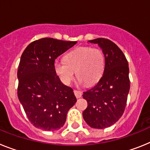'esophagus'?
Returning a JSON list of instances; mask_svg holds the SVG:
<instances>
[{"label": "esophagus", "instance_id": "esophagus-1", "mask_svg": "<svg viewBox=\"0 0 150 150\" xmlns=\"http://www.w3.org/2000/svg\"><path fill=\"white\" fill-rule=\"evenodd\" d=\"M74 93H75V97H76L77 98H80V97H81V92L80 91L75 90V91H74Z\"/></svg>", "mask_w": 150, "mask_h": 150}]
</instances>
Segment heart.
<instances>
[{
	"label": "heart",
	"instance_id": "b5f03b06",
	"mask_svg": "<svg viewBox=\"0 0 150 150\" xmlns=\"http://www.w3.org/2000/svg\"><path fill=\"white\" fill-rule=\"evenodd\" d=\"M64 60L56 61L54 70L65 84H70L75 71L81 83L93 85L101 79L105 70L106 57L103 51L97 47H77L65 56Z\"/></svg>",
	"mask_w": 150,
	"mask_h": 150
}]
</instances>
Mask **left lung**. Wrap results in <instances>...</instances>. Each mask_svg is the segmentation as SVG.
<instances>
[{
  "instance_id": "8db88e82",
  "label": "left lung",
  "mask_w": 150,
  "mask_h": 150,
  "mask_svg": "<svg viewBox=\"0 0 150 150\" xmlns=\"http://www.w3.org/2000/svg\"><path fill=\"white\" fill-rule=\"evenodd\" d=\"M89 42L102 48L106 65L97 84L84 92L88 107L83 118L90 127L103 129L114 125L125 109L130 90L129 67L123 52L112 41L100 38Z\"/></svg>"
}]
</instances>
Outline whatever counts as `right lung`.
Wrapping results in <instances>:
<instances>
[{"label": "right lung", "instance_id": "1", "mask_svg": "<svg viewBox=\"0 0 150 150\" xmlns=\"http://www.w3.org/2000/svg\"><path fill=\"white\" fill-rule=\"evenodd\" d=\"M76 43L44 38L28 44L21 56L18 97L29 122L37 128L59 129L76 103L72 88L62 84L54 70L55 59Z\"/></svg>", "mask_w": 150, "mask_h": 150}]
</instances>
